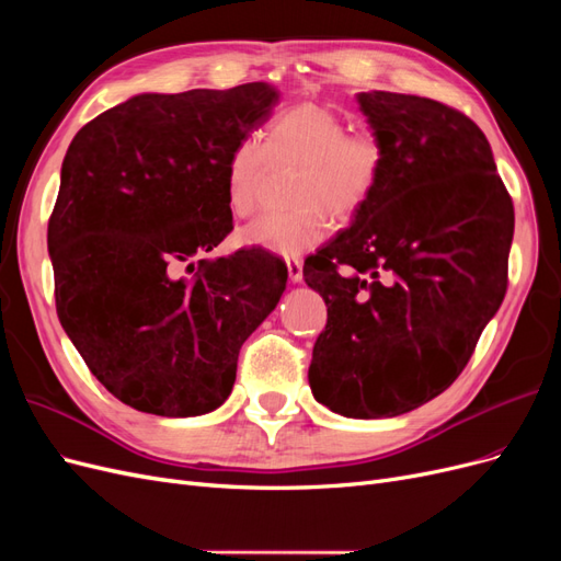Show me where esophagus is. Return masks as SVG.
Instances as JSON below:
<instances>
[{"label": "esophagus", "instance_id": "1", "mask_svg": "<svg viewBox=\"0 0 561 561\" xmlns=\"http://www.w3.org/2000/svg\"><path fill=\"white\" fill-rule=\"evenodd\" d=\"M287 274H290L293 283H301V278H304L301 262L299 260H287Z\"/></svg>", "mask_w": 561, "mask_h": 561}]
</instances>
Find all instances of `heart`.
Returning a JSON list of instances; mask_svg holds the SVG:
<instances>
[{
  "label": "heart",
  "instance_id": "heart-1",
  "mask_svg": "<svg viewBox=\"0 0 561 561\" xmlns=\"http://www.w3.org/2000/svg\"><path fill=\"white\" fill-rule=\"evenodd\" d=\"M266 161H297L295 208L266 213L250 222L241 239L283 257H299L325 239L330 222L358 215L375 196L386 168V145L375 128H348L346 118L316 103L278 112L254 138L236 142L225 165V194L233 215L248 217L257 208Z\"/></svg>",
  "mask_w": 561,
  "mask_h": 561
}]
</instances>
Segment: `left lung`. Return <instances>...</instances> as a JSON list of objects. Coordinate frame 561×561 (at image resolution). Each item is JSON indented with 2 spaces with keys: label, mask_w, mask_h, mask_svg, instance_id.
Segmentation results:
<instances>
[{
  "label": "left lung",
  "mask_w": 561,
  "mask_h": 561,
  "mask_svg": "<svg viewBox=\"0 0 561 561\" xmlns=\"http://www.w3.org/2000/svg\"><path fill=\"white\" fill-rule=\"evenodd\" d=\"M386 145L375 196L304 262L328 304L309 383L328 410L398 416L447 390L507 290L515 208L480 126L431 98L358 95Z\"/></svg>",
  "instance_id": "8db88e82"
}]
</instances>
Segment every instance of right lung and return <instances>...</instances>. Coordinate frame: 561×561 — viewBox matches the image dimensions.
I'll return each mask as SVG.
<instances>
[{
	"label": "right lung",
	"instance_id": "obj_1",
	"mask_svg": "<svg viewBox=\"0 0 561 561\" xmlns=\"http://www.w3.org/2000/svg\"><path fill=\"white\" fill-rule=\"evenodd\" d=\"M276 103L264 81L142 93L67 149L48 217L56 311L93 377L133 410H217L243 342L285 290L287 266L268 250L203 260L233 229L231 149Z\"/></svg>",
	"mask_w": 561,
	"mask_h": 561
}]
</instances>
